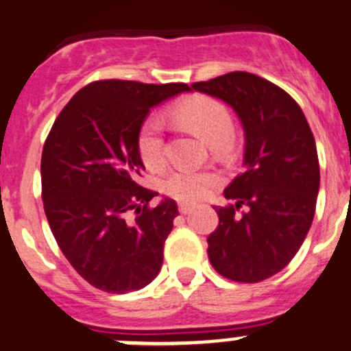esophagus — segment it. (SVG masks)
Wrapping results in <instances>:
<instances>
[{
	"instance_id": "esophagus-1",
	"label": "esophagus",
	"mask_w": 351,
	"mask_h": 351,
	"mask_svg": "<svg viewBox=\"0 0 351 351\" xmlns=\"http://www.w3.org/2000/svg\"><path fill=\"white\" fill-rule=\"evenodd\" d=\"M193 210H194V206H191V204H187V203H180L179 204L180 215H189Z\"/></svg>"
}]
</instances>
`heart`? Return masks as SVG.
I'll return each instance as SVG.
<instances>
[{
    "mask_svg": "<svg viewBox=\"0 0 351 351\" xmlns=\"http://www.w3.org/2000/svg\"><path fill=\"white\" fill-rule=\"evenodd\" d=\"M174 117L193 131L211 148H225L230 143L232 116L227 107L206 95H196L184 100L174 109ZM138 150L141 160L150 171H160L165 165L164 124L157 116H150L141 124L138 134ZM220 177L208 171L179 169L165 179L164 191L182 203H197L211 196Z\"/></svg>",
    "mask_w": 351,
    "mask_h": 351,
    "instance_id": "1",
    "label": "heart"
}]
</instances>
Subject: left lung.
Returning <instances> with one entry per match:
<instances>
[{"label": "left lung", "instance_id": "1", "mask_svg": "<svg viewBox=\"0 0 351 351\" xmlns=\"http://www.w3.org/2000/svg\"><path fill=\"white\" fill-rule=\"evenodd\" d=\"M191 86L228 104L245 138L244 172L223 191L235 204L215 206L208 258L225 278L263 282L292 261L314 220L321 179L314 134L292 97L258 75L234 71Z\"/></svg>", "mask_w": 351, "mask_h": 351}]
</instances>
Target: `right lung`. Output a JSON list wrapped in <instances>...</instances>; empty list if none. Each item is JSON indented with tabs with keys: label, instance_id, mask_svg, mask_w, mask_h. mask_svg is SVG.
Wrapping results in <instances>:
<instances>
[{
	"label": "right lung",
	"instance_id": "obj_1",
	"mask_svg": "<svg viewBox=\"0 0 351 351\" xmlns=\"http://www.w3.org/2000/svg\"><path fill=\"white\" fill-rule=\"evenodd\" d=\"M186 83L100 80L73 95L54 121L40 160L51 232L83 280L109 293L147 287L164 263L165 239L179 215L140 184L138 134L150 109Z\"/></svg>",
	"mask_w": 351,
	"mask_h": 351
}]
</instances>
